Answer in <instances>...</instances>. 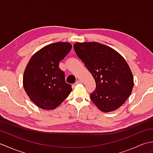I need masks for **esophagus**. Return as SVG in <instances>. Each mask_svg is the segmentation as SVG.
<instances>
[{"mask_svg": "<svg viewBox=\"0 0 153 153\" xmlns=\"http://www.w3.org/2000/svg\"><path fill=\"white\" fill-rule=\"evenodd\" d=\"M79 83H82V81L81 80H77L76 82V84H79Z\"/></svg>", "mask_w": 153, "mask_h": 153, "instance_id": "1", "label": "esophagus"}]
</instances>
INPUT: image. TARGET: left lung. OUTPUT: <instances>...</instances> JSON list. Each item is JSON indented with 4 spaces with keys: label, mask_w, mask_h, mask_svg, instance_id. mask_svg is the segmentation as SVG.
Here are the masks:
<instances>
[{
    "label": "left lung",
    "mask_w": 153,
    "mask_h": 153,
    "mask_svg": "<svg viewBox=\"0 0 153 153\" xmlns=\"http://www.w3.org/2000/svg\"><path fill=\"white\" fill-rule=\"evenodd\" d=\"M74 51L92 74L96 88L90 98L100 110L114 111L128 99L134 87L128 64L113 48L97 42L76 43Z\"/></svg>",
    "instance_id": "left-lung-1"
}]
</instances>
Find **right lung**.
Instances as JSON below:
<instances>
[{
  "mask_svg": "<svg viewBox=\"0 0 153 153\" xmlns=\"http://www.w3.org/2000/svg\"><path fill=\"white\" fill-rule=\"evenodd\" d=\"M69 43H52L37 52L27 65L24 74V89L30 99L39 108L53 110L71 93V85L66 83L60 62L69 53Z\"/></svg>",
  "mask_w": 153,
  "mask_h": 153,
  "instance_id": "1",
  "label": "right lung"
}]
</instances>
